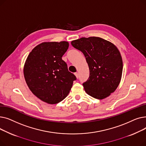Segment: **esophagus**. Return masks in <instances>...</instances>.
Wrapping results in <instances>:
<instances>
[{"label":"esophagus","instance_id":"esophagus-1","mask_svg":"<svg viewBox=\"0 0 146 146\" xmlns=\"http://www.w3.org/2000/svg\"><path fill=\"white\" fill-rule=\"evenodd\" d=\"M74 74H75V76H76V77L77 78H78V77H79V74H78V73H74Z\"/></svg>","mask_w":146,"mask_h":146}]
</instances>
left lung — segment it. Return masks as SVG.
<instances>
[{"label":"left lung","mask_w":146,"mask_h":146,"mask_svg":"<svg viewBox=\"0 0 146 146\" xmlns=\"http://www.w3.org/2000/svg\"><path fill=\"white\" fill-rule=\"evenodd\" d=\"M71 44L83 52L89 66V77L83 83L86 92L98 99L110 96L119 85L123 67L116 46L96 36L82 37Z\"/></svg>","instance_id":"obj_1"}]
</instances>
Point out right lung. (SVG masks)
Masks as SVG:
<instances>
[{"label":"right lung","instance_id":"obj_1","mask_svg":"<svg viewBox=\"0 0 146 146\" xmlns=\"http://www.w3.org/2000/svg\"><path fill=\"white\" fill-rule=\"evenodd\" d=\"M67 41L42 42L29 53L24 68L31 91L41 101L57 104L68 95L76 77L68 70L63 56L68 48Z\"/></svg>","mask_w":146,"mask_h":146}]
</instances>
